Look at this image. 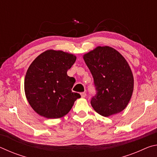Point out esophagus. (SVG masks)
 Wrapping results in <instances>:
<instances>
[{
  "label": "esophagus",
  "instance_id": "obj_1",
  "mask_svg": "<svg viewBox=\"0 0 157 157\" xmlns=\"http://www.w3.org/2000/svg\"><path fill=\"white\" fill-rule=\"evenodd\" d=\"M80 95H81V97H82V98H85V97L86 96V93H85V92L81 93Z\"/></svg>",
  "mask_w": 157,
  "mask_h": 157
}]
</instances>
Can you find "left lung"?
I'll list each match as a JSON object with an SVG mask.
<instances>
[{
  "instance_id": "8db88e82",
  "label": "left lung",
  "mask_w": 157,
  "mask_h": 157,
  "mask_svg": "<svg viewBox=\"0 0 157 157\" xmlns=\"http://www.w3.org/2000/svg\"><path fill=\"white\" fill-rule=\"evenodd\" d=\"M83 58L94 78L96 91L91 100L94 109L103 116L124 109L134 89V78L125 59L109 46H98Z\"/></svg>"
}]
</instances>
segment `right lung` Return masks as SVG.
Listing matches in <instances>:
<instances>
[{
  "instance_id": "right-lung-1",
  "label": "right lung",
  "mask_w": 157,
  "mask_h": 157,
  "mask_svg": "<svg viewBox=\"0 0 157 157\" xmlns=\"http://www.w3.org/2000/svg\"><path fill=\"white\" fill-rule=\"evenodd\" d=\"M76 57L61 50H49L34 59L26 73L24 88L32 108L47 118H59L67 114L81 97L72 91L75 79L67 71Z\"/></svg>"
}]
</instances>
